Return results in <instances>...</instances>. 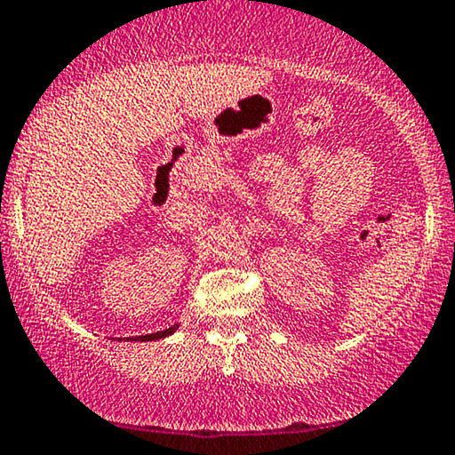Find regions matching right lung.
I'll return each instance as SVG.
<instances>
[{
  "label": "right lung",
  "instance_id": "obj_1",
  "mask_svg": "<svg viewBox=\"0 0 455 455\" xmlns=\"http://www.w3.org/2000/svg\"><path fill=\"white\" fill-rule=\"evenodd\" d=\"M178 325H172L170 329H164V331H157V333H147V335H136V338H128L130 341H155V339H161V338H167V335H172L176 331Z\"/></svg>",
  "mask_w": 455,
  "mask_h": 455
}]
</instances>
